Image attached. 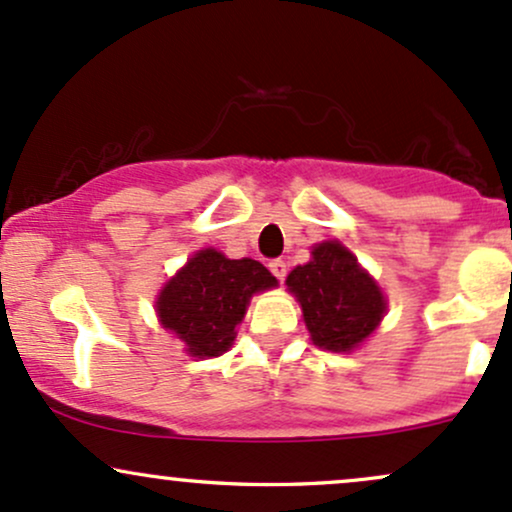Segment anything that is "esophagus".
I'll use <instances>...</instances> for the list:
<instances>
[{
    "label": "esophagus",
    "instance_id": "34e87169",
    "mask_svg": "<svg viewBox=\"0 0 512 512\" xmlns=\"http://www.w3.org/2000/svg\"><path fill=\"white\" fill-rule=\"evenodd\" d=\"M269 272H272L274 277L282 282V279L286 277V262L284 260H272V262H269Z\"/></svg>",
    "mask_w": 512,
    "mask_h": 512
}]
</instances>
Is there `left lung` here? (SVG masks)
Listing matches in <instances>:
<instances>
[{
    "label": "left lung",
    "mask_w": 512,
    "mask_h": 512,
    "mask_svg": "<svg viewBox=\"0 0 512 512\" xmlns=\"http://www.w3.org/2000/svg\"><path fill=\"white\" fill-rule=\"evenodd\" d=\"M286 286L301 303L311 340L330 352L357 347L372 335L386 311L374 279L335 240L313 247V260L296 267L286 277Z\"/></svg>",
    "instance_id": "8db88e82"
}]
</instances>
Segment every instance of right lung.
<instances>
[{"instance_id": "1", "label": "right lung", "mask_w": 512, "mask_h": 512, "mask_svg": "<svg viewBox=\"0 0 512 512\" xmlns=\"http://www.w3.org/2000/svg\"><path fill=\"white\" fill-rule=\"evenodd\" d=\"M272 286L277 279L257 260H228L216 250H201L160 291L157 316L189 355L218 357L233 342L250 296Z\"/></svg>"}]
</instances>
